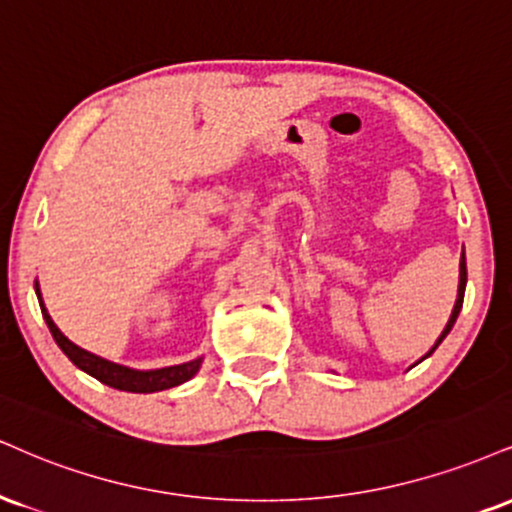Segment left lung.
<instances>
[{
  "label": "left lung",
  "instance_id": "left-lung-1",
  "mask_svg": "<svg viewBox=\"0 0 512 512\" xmlns=\"http://www.w3.org/2000/svg\"><path fill=\"white\" fill-rule=\"evenodd\" d=\"M465 283H467V264H465V252H463V255H460V283H458V300H455V305H453L451 319H448L446 329L441 331V336L436 338V343H434V346H432V350H429V353L424 355V357H429V355H432L434 350L441 346V341H443V338H446L448 334H451V329H453L455 319H458V315H460V307H463V298H465ZM424 357H422V360H424Z\"/></svg>",
  "mask_w": 512,
  "mask_h": 512
}]
</instances>
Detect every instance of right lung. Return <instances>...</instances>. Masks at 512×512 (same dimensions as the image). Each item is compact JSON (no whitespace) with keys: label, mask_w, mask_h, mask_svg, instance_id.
I'll return each mask as SVG.
<instances>
[{"label":"right lung","mask_w":512,"mask_h":512,"mask_svg":"<svg viewBox=\"0 0 512 512\" xmlns=\"http://www.w3.org/2000/svg\"><path fill=\"white\" fill-rule=\"evenodd\" d=\"M35 293H38L42 317H45L49 331H52L57 346L64 350V355L69 357V360L78 369H83L85 374H90V377L102 381V384L112 386V389L131 391V393H155V391L174 389V386L183 384V381L193 379L197 374V369H200V365H202V357H197V360L183 362V365L162 367V369H147V372H143V369L123 367V365H116V362L104 360V357H100V355H92V353H88V350L78 348L76 343H71L69 338L61 334L59 326L52 322V317H49L45 303H42L38 283H35Z\"/></svg>","instance_id":"right-lung-1"}]
</instances>
